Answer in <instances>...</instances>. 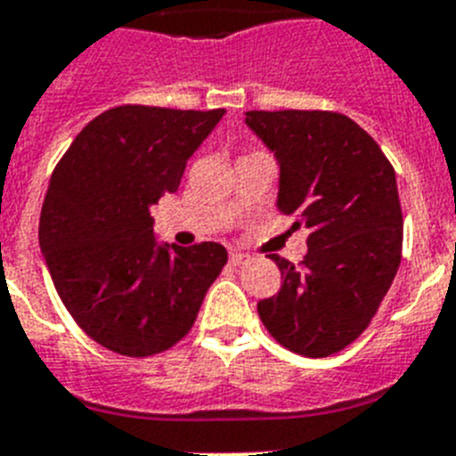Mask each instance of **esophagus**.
I'll use <instances>...</instances> for the list:
<instances>
[{
	"label": "esophagus",
	"mask_w": 456,
	"mask_h": 456,
	"mask_svg": "<svg viewBox=\"0 0 456 456\" xmlns=\"http://www.w3.org/2000/svg\"><path fill=\"white\" fill-rule=\"evenodd\" d=\"M251 257L244 256V253H231V265H235V267H241V265H247Z\"/></svg>",
	"instance_id": "1"
}]
</instances>
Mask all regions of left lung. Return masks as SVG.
Here are the masks:
<instances>
[{
  "mask_svg": "<svg viewBox=\"0 0 456 456\" xmlns=\"http://www.w3.org/2000/svg\"><path fill=\"white\" fill-rule=\"evenodd\" d=\"M281 162L278 212L305 225L299 265L272 253L283 285L257 304L285 349L324 358L349 347L377 315L402 260L395 168L349 116L320 109L247 111Z\"/></svg>",
  "mask_w": 456,
  "mask_h": 456,
  "instance_id": "8db88e82",
  "label": "left lung"
}]
</instances>
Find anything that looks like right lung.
Returning a JSON list of instances; mask_svg holds the SVG:
<instances>
[{
  "label": "right lung",
  "instance_id": "1",
  "mask_svg": "<svg viewBox=\"0 0 456 456\" xmlns=\"http://www.w3.org/2000/svg\"><path fill=\"white\" fill-rule=\"evenodd\" d=\"M224 114L120 104L95 116L52 173L40 251L72 320L111 352L171 349L228 263L216 241L159 247L151 216Z\"/></svg>",
  "mask_w": 456,
  "mask_h": 456
}]
</instances>
